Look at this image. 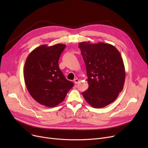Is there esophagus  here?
Wrapping results in <instances>:
<instances>
[{
  "label": "esophagus",
  "mask_w": 148,
  "mask_h": 148,
  "mask_svg": "<svg viewBox=\"0 0 148 148\" xmlns=\"http://www.w3.org/2000/svg\"><path fill=\"white\" fill-rule=\"evenodd\" d=\"M74 82L75 84H77L79 82V80L78 79H75L74 80Z\"/></svg>",
  "instance_id": "obj_1"
}]
</instances>
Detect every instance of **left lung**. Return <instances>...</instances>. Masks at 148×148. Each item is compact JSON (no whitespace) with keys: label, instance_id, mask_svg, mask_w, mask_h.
Instances as JSON below:
<instances>
[{"label":"left lung","instance_id":"left-lung-1","mask_svg":"<svg viewBox=\"0 0 148 148\" xmlns=\"http://www.w3.org/2000/svg\"><path fill=\"white\" fill-rule=\"evenodd\" d=\"M86 65L88 89L82 95L92 107L99 108L112 103L123 88L125 70L119 51L104 42L79 43Z\"/></svg>","mask_w":148,"mask_h":148}]
</instances>
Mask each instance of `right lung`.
Listing matches in <instances>:
<instances>
[{
    "label": "right lung",
    "instance_id": "right-lung-1",
    "mask_svg": "<svg viewBox=\"0 0 148 148\" xmlns=\"http://www.w3.org/2000/svg\"><path fill=\"white\" fill-rule=\"evenodd\" d=\"M66 45L38 47L27 56L24 67V78L27 90L41 105L58 106L65 99L74 83L66 79L59 69L58 61Z\"/></svg>",
    "mask_w": 148,
    "mask_h": 148
}]
</instances>
